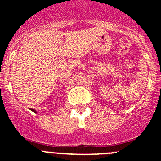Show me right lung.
<instances>
[{"mask_svg": "<svg viewBox=\"0 0 161 161\" xmlns=\"http://www.w3.org/2000/svg\"><path fill=\"white\" fill-rule=\"evenodd\" d=\"M31 110V111H33V112H35V113H37V111L36 110H35V109H30Z\"/></svg>", "mask_w": 161, "mask_h": 161, "instance_id": "1", "label": "right lung"}]
</instances>
